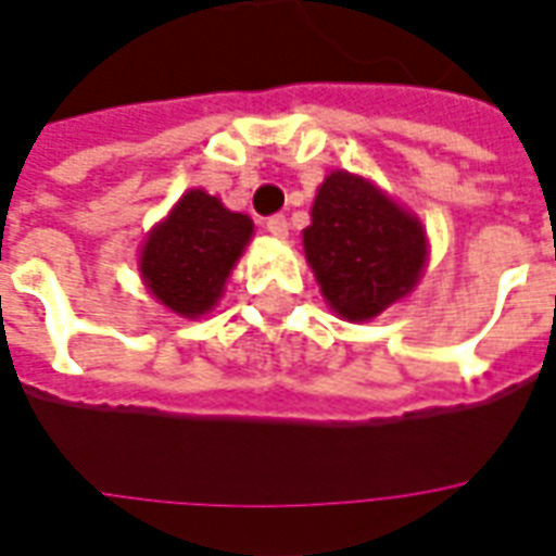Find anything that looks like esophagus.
Instances as JSON below:
<instances>
[{
  "label": "esophagus",
  "mask_w": 556,
  "mask_h": 556,
  "mask_svg": "<svg viewBox=\"0 0 556 556\" xmlns=\"http://www.w3.org/2000/svg\"><path fill=\"white\" fill-rule=\"evenodd\" d=\"M265 229L270 232V236L286 238L289 236V220H286V215H270L265 220Z\"/></svg>",
  "instance_id": "esophagus-1"
}]
</instances>
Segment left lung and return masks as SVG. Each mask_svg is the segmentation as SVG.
<instances>
[{
	"label": "left lung",
	"mask_w": 556,
	"mask_h": 556,
	"mask_svg": "<svg viewBox=\"0 0 556 556\" xmlns=\"http://www.w3.org/2000/svg\"><path fill=\"white\" fill-rule=\"evenodd\" d=\"M303 247L330 306L368 320L413 289L427 258L425 229L371 182L330 174L312 205Z\"/></svg>",
	"instance_id": "obj_1"
}]
</instances>
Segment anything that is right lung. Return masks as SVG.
Here are the masks:
<instances>
[{"label":"right lung","instance_id":"1","mask_svg":"<svg viewBox=\"0 0 556 556\" xmlns=\"http://www.w3.org/2000/svg\"><path fill=\"white\" fill-rule=\"evenodd\" d=\"M250 232V217L229 212L205 191H188L170 217L147 238L141 253L143 279L167 309L197 318L220 298Z\"/></svg>","mask_w":556,"mask_h":556}]
</instances>
